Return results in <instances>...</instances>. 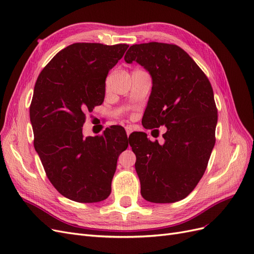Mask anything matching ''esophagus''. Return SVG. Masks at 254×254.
<instances>
[{
  "mask_svg": "<svg viewBox=\"0 0 254 254\" xmlns=\"http://www.w3.org/2000/svg\"><path fill=\"white\" fill-rule=\"evenodd\" d=\"M125 129H126L127 136H129V135H130V133L132 132V128H131V127H129V126H127V127H125Z\"/></svg>",
  "mask_w": 254,
  "mask_h": 254,
  "instance_id": "1",
  "label": "esophagus"
}]
</instances>
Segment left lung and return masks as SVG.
Listing matches in <instances>:
<instances>
[{"label":"left lung","instance_id":"1","mask_svg":"<svg viewBox=\"0 0 254 254\" xmlns=\"http://www.w3.org/2000/svg\"><path fill=\"white\" fill-rule=\"evenodd\" d=\"M125 61H136L152 78L143 126L167 128L163 144L151 142L144 132L129 135L141 195L153 203L179 201L202 178L216 140L217 108L211 82L176 44H134Z\"/></svg>","mask_w":254,"mask_h":254}]
</instances>
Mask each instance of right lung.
<instances>
[{"mask_svg": "<svg viewBox=\"0 0 254 254\" xmlns=\"http://www.w3.org/2000/svg\"><path fill=\"white\" fill-rule=\"evenodd\" d=\"M128 47L73 43L53 57L36 81L29 107L35 149L54 188L73 201L108 198L118 158L128 147L121 126L82 135L86 113L103 104L107 75Z\"/></svg>", "mask_w": 254, "mask_h": 254, "instance_id": "1", "label": "right lung"}]
</instances>
